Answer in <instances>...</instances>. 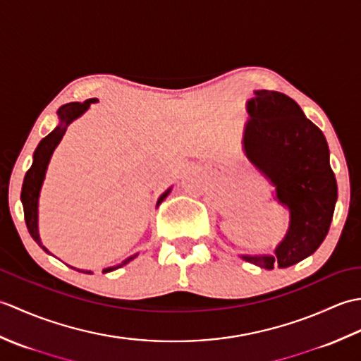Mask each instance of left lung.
<instances>
[{"label":"left lung","mask_w":361,"mask_h":361,"mask_svg":"<svg viewBox=\"0 0 361 361\" xmlns=\"http://www.w3.org/2000/svg\"><path fill=\"white\" fill-rule=\"evenodd\" d=\"M247 157L276 186L290 211V228L274 256H242L260 268H287L313 255L329 233L336 180L323 132L287 94L260 90L248 101Z\"/></svg>","instance_id":"obj_1"}]
</instances>
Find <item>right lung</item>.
Returning a JSON list of instances; mask_svg holds the SVG:
<instances>
[{
	"instance_id": "1",
	"label": "right lung",
	"mask_w": 361,
	"mask_h": 361,
	"mask_svg": "<svg viewBox=\"0 0 361 361\" xmlns=\"http://www.w3.org/2000/svg\"><path fill=\"white\" fill-rule=\"evenodd\" d=\"M96 99H88L85 102H71V104H66L63 106H60L59 109V118H60V124L59 127H56L52 130V132L44 136L43 140L40 141V144L37 145V149L34 152V161H32V166L29 167V171L25 175V181H23V188H21V203H23V209H25V220H26V226H27V231L29 234L32 235V239L40 245V247L46 251L42 242H40V237H38V226H37V206H38V194H40V188H42V183L44 180V172H46V167H48V163L51 159V155L54 149L57 147V144L62 140L65 132H66V127L71 124V122L79 118L82 113H85L88 110V106L91 102H94ZM171 192V189L166 190V192L159 197L158 204L164 200L167 197V194ZM51 255V252H49ZM135 256L126 259L124 262L116 265V267H110V268H105L104 273H109L116 270V268H121L122 265L128 264L130 260L135 259ZM73 268V267H71ZM75 270V268H74ZM80 271V270H78ZM83 273H90V271H83Z\"/></svg>"
}]
</instances>
